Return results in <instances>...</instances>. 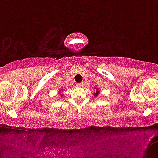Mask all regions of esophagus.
Returning a JSON list of instances; mask_svg holds the SVG:
<instances>
[{"mask_svg": "<svg viewBox=\"0 0 158 158\" xmlns=\"http://www.w3.org/2000/svg\"><path fill=\"white\" fill-rule=\"evenodd\" d=\"M83 85H84V84H83V83H79V84H76V86H78V87H81V86H83Z\"/></svg>", "mask_w": 158, "mask_h": 158, "instance_id": "esophagus-1", "label": "esophagus"}]
</instances>
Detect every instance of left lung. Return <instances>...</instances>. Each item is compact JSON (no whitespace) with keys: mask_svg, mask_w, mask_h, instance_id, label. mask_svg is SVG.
I'll return each mask as SVG.
<instances>
[{"mask_svg":"<svg viewBox=\"0 0 158 158\" xmlns=\"http://www.w3.org/2000/svg\"><path fill=\"white\" fill-rule=\"evenodd\" d=\"M96 89V93H94V95H95V96H97V95H98V94H99V91H98V88H96V89Z\"/></svg>","mask_w":158,"mask_h":158,"instance_id":"8db88e82","label":"left lung"}]
</instances>
